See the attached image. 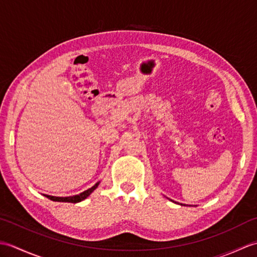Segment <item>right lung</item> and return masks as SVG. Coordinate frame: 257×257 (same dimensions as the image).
Masks as SVG:
<instances>
[{"instance_id":"1","label":"right lung","mask_w":257,"mask_h":257,"mask_svg":"<svg viewBox=\"0 0 257 257\" xmlns=\"http://www.w3.org/2000/svg\"><path fill=\"white\" fill-rule=\"evenodd\" d=\"M98 184H99V182L96 183L94 187H91L90 189L84 191V192H81L80 194H77V195H73V196H65V198H62V196H52V195H47L45 194L46 198H48L52 201H57V202H69V203H77V202H80L85 200L87 196H88L92 191H94L97 187Z\"/></svg>"}]
</instances>
